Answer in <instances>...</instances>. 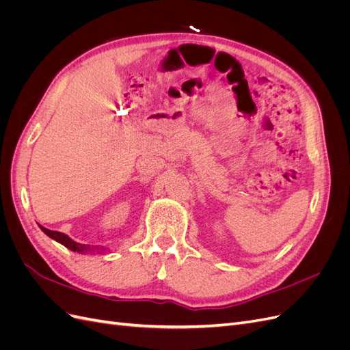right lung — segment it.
Segmentation results:
<instances>
[{
	"instance_id": "1",
	"label": "right lung",
	"mask_w": 350,
	"mask_h": 350,
	"mask_svg": "<svg viewBox=\"0 0 350 350\" xmlns=\"http://www.w3.org/2000/svg\"><path fill=\"white\" fill-rule=\"evenodd\" d=\"M39 228L45 232V234L49 237V238H52L54 241H57V242H59V243H62V245H64L66 248H68V250H71V251H76V252H92V251H105L107 248H99V247H90V245H84V243H80V242H76V241H72L68 235H66V234H61V232H57V230H49V229H46V228H44V226H40L39 225Z\"/></svg>"
}]
</instances>
